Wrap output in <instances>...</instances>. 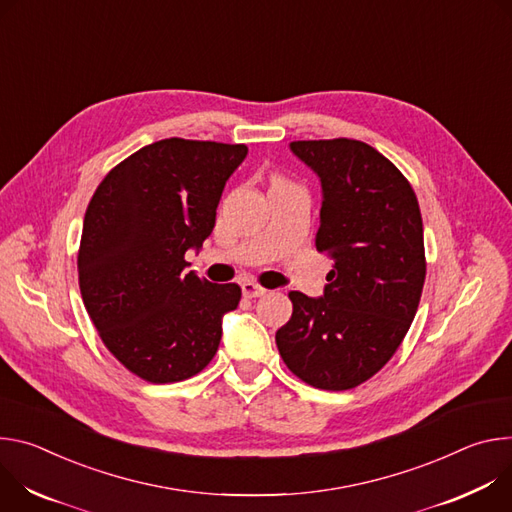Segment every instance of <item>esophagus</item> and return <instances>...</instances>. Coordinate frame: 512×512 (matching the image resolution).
Wrapping results in <instances>:
<instances>
[{
    "label": "esophagus",
    "instance_id": "esophagus-1",
    "mask_svg": "<svg viewBox=\"0 0 512 512\" xmlns=\"http://www.w3.org/2000/svg\"><path fill=\"white\" fill-rule=\"evenodd\" d=\"M264 293H266V289L260 287V285H256L254 280H244V282H242V295H244L246 299H256V297H262Z\"/></svg>",
    "mask_w": 512,
    "mask_h": 512
}]
</instances>
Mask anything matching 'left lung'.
<instances>
[{"instance_id":"1","label":"left lung","mask_w":512,"mask_h":512,"mask_svg":"<svg viewBox=\"0 0 512 512\" xmlns=\"http://www.w3.org/2000/svg\"><path fill=\"white\" fill-rule=\"evenodd\" d=\"M291 150L321 181L315 246L333 260L323 297L291 291L276 331L280 358L303 382L348 390L399 350L425 282L423 219L405 175L372 146L299 140Z\"/></svg>"}]
</instances>
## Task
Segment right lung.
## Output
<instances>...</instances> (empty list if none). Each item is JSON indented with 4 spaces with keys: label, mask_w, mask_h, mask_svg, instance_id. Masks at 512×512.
<instances>
[{
    "label": "right lung",
    "mask_w": 512,
    "mask_h": 512,
    "mask_svg": "<svg viewBox=\"0 0 512 512\" xmlns=\"http://www.w3.org/2000/svg\"><path fill=\"white\" fill-rule=\"evenodd\" d=\"M246 144L166 138L113 166L85 211L77 256L85 309L105 348L152 384L179 382L215 356L236 282L185 274L215 225Z\"/></svg>",
    "instance_id": "1"
}]
</instances>
